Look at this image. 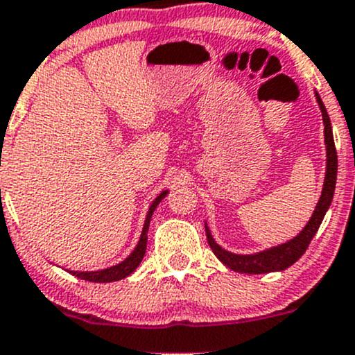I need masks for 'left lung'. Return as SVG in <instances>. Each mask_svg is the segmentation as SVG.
Returning <instances> with one entry per match:
<instances>
[{
  "mask_svg": "<svg viewBox=\"0 0 355 355\" xmlns=\"http://www.w3.org/2000/svg\"><path fill=\"white\" fill-rule=\"evenodd\" d=\"M315 96H317V103L318 106H320L323 124H325L323 133H325V146H327V171H325V182H323L320 200H318L317 207H315L313 214H311L309 224L303 227V231L300 232L297 237L290 239L288 243L279 244V246L270 248L266 249V251L256 252V254H234V252L225 251V249H222L219 244L214 241L209 227L205 225V234H207L210 249H212L214 254L219 258V261H222L227 268H231L232 271L246 272V275H263V272L283 271L286 270V268H290L291 264L297 263V261L303 256V252L306 251L310 241L313 239V236L317 234L318 227H320L323 217H325V212L329 210L330 204H332L334 190H336V180H337V151H336V143H334L332 124H330V118L329 114H327V109L323 106L318 92H315Z\"/></svg>",
  "mask_w": 355,
  "mask_h": 355,
  "instance_id": "1",
  "label": "left lung"
}]
</instances>
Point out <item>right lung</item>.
Listing matches in <instances>:
<instances>
[{"label":"right lung","mask_w":355,"mask_h":355,"mask_svg":"<svg viewBox=\"0 0 355 355\" xmlns=\"http://www.w3.org/2000/svg\"><path fill=\"white\" fill-rule=\"evenodd\" d=\"M166 193H168V190H163L159 196L155 198L153 204L150 205V210H148L146 214V219H145V225H143V232H141V237H139L138 244H136L135 251L131 252L130 256H128L126 259L121 261L119 264H116V266H111V268H106V270H101V271H69L72 272L73 276H77V278L80 279H85V282H92V283H111V282H119V279L126 278V276H130L131 272H133L136 268L139 266V263L143 261V256H145L146 252V241H148V227H150V220H151V216H153L155 209H157V205L159 202L165 198Z\"/></svg>","instance_id":"1"}]
</instances>
